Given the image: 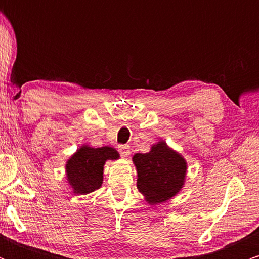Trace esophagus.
<instances>
[{
  "label": "esophagus",
  "mask_w": 259,
  "mask_h": 259,
  "mask_svg": "<svg viewBox=\"0 0 259 259\" xmlns=\"http://www.w3.org/2000/svg\"><path fill=\"white\" fill-rule=\"evenodd\" d=\"M118 150H119L121 156H124V157L129 156V154H130V146H129V145H119V146H118Z\"/></svg>",
  "instance_id": "1"
}]
</instances>
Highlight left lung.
<instances>
[{
  "label": "left lung",
  "mask_w": 259,
  "mask_h": 259,
  "mask_svg": "<svg viewBox=\"0 0 259 259\" xmlns=\"http://www.w3.org/2000/svg\"><path fill=\"white\" fill-rule=\"evenodd\" d=\"M138 170V189L148 203L156 204L169 200L184 185L186 162L164 141H160L147 153L133 157Z\"/></svg>",
  "instance_id": "obj_1"
}]
</instances>
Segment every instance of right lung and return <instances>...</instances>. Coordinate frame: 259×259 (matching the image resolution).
I'll use <instances>...</instances> for the list:
<instances>
[{
  "label": "right lung",
  "instance_id": "right-lung-1",
  "mask_svg": "<svg viewBox=\"0 0 259 259\" xmlns=\"http://www.w3.org/2000/svg\"><path fill=\"white\" fill-rule=\"evenodd\" d=\"M117 151L112 147L91 148L82 146L67 163V177L75 194H90L101 186L103 165L107 159H117Z\"/></svg>",
  "mask_w": 259,
  "mask_h": 259
}]
</instances>
